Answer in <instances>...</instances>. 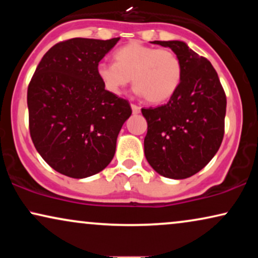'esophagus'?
<instances>
[{"label":"esophagus","mask_w":258,"mask_h":258,"mask_svg":"<svg viewBox=\"0 0 258 258\" xmlns=\"http://www.w3.org/2000/svg\"><path fill=\"white\" fill-rule=\"evenodd\" d=\"M132 109H133V114H135V115L140 114L141 108H140V107H137L136 104H132Z\"/></svg>","instance_id":"1"}]
</instances>
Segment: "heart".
Masks as SVG:
<instances>
[{
  "mask_svg": "<svg viewBox=\"0 0 258 258\" xmlns=\"http://www.w3.org/2000/svg\"><path fill=\"white\" fill-rule=\"evenodd\" d=\"M114 56L116 63L100 62L96 69L110 94L121 95L133 80L136 94L156 104L169 100L178 89L182 64L174 51L134 41L117 49Z\"/></svg>",
  "mask_w": 258,
  "mask_h": 258,
  "instance_id": "obj_1",
  "label": "heart"
}]
</instances>
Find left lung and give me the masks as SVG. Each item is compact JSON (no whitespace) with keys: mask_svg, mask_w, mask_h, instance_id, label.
<instances>
[{"mask_svg":"<svg viewBox=\"0 0 258 258\" xmlns=\"http://www.w3.org/2000/svg\"><path fill=\"white\" fill-rule=\"evenodd\" d=\"M170 48L182 64L178 89L167 104L142 109L148 163L168 178L183 179L209 163L224 135L227 98L216 70L183 41H154Z\"/></svg>","mask_w":258,"mask_h":258,"instance_id":"8db88e82","label":"left lung"}]
</instances>
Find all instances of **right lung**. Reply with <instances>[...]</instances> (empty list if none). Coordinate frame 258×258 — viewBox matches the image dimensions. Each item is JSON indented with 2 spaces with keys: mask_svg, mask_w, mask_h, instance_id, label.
<instances>
[{
  "mask_svg": "<svg viewBox=\"0 0 258 258\" xmlns=\"http://www.w3.org/2000/svg\"><path fill=\"white\" fill-rule=\"evenodd\" d=\"M118 40L59 42L35 70L27 96L30 136L38 154L59 174L89 177L114 157L132 108L104 89L96 69Z\"/></svg>",
  "mask_w": 258,
  "mask_h": 258,
  "instance_id": "obj_1",
  "label": "right lung"
}]
</instances>
